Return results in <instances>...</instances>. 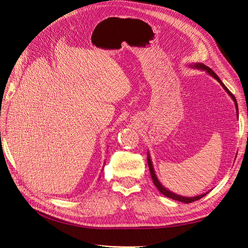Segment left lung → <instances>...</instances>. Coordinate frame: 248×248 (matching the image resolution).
I'll list each match as a JSON object with an SVG mask.
<instances>
[{"label": "left lung", "instance_id": "obj_1", "mask_svg": "<svg viewBox=\"0 0 248 248\" xmlns=\"http://www.w3.org/2000/svg\"><path fill=\"white\" fill-rule=\"evenodd\" d=\"M194 67H196V68H198V69H202V70H206L210 76H212L214 78H216L217 80L219 81V84L223 87V89L226 90V91L229 93V95L232 97V99L234 100V102H235V106H236V109H237V111H238V104H237V101H236V98H235V96L232 95V93H231V91L230 90L224 86L223 84H222V81L220 80V78L216 76V73L211 69V68H209L208 66H206V65H204V64H196L194 65ZM237 116H238V112H237ZM148 166H149V170H150V174H151V178H152V180H153V182H154V184H155V186L157 187V189H158L163 196H166V197H168V198H170V199H172V200H175V201H179V202H185V204H189V202H194V201H198V200H200V199H202V197L204 196H206V193H204V194H201V196H198V197H193V198H184V197H181V196H178V194H175V193H172V192H170V190H168V189H166L164 188V187L160 184V182L158 181V179H157V177H156V175H155V172H154V170H153V166H152V162H151V159H150V156H149V154H148Z\"/></svg>", "mask_w": 248, "mask_h": 248}]
</instances>
